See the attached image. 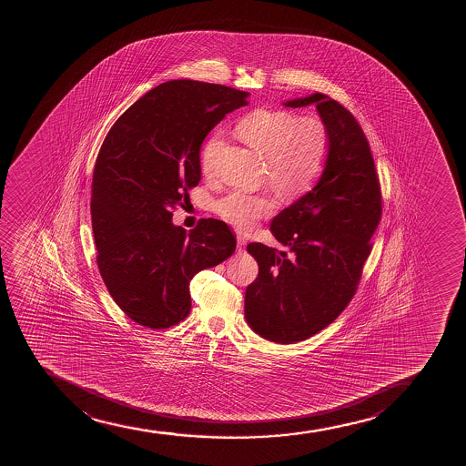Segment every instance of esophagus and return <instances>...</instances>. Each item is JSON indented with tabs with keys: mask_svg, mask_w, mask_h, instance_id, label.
<instances>
[{
	"mask_svg": "<svg viewBox=\"0 0 466 466\" xmlns=\"http://www.w3.org/2000/svg\"><path fill=\"white\" fill-rule=\"evenodd\" d=\"M236 241H238V250H239V252H244V248H246L247 244L246 239H244L242 236H238V238H236Z\"/></svg>",
	"mask_w": 466,
	"mask_h": 466,
	"instance_id": "obj_1",
	"label": "esophagus"
}]
</instances>
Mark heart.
Segmentation results:
<instances>
[{
    "mask_svg": "<svg viewBox=\"0 0 466 466\" xmlns=\"http://www.w3.org/2000/svg\"><path fill=\"white\" fill-rule=\"evenodd\" d=\"M236 130L247 145L266 157L268 180L288 196L309 191L327 169L331 156V134L317 115H301L286 108H257L244 115ZM222 146V132L209 134L200 150V167L211 174ZM214 213L236 230L247 231L273 213L268 194L230 193L216 198Z\"/></svg>",
    "mask_w": 466,
    "mask_h": 466,
    "instance_id": "obj_1",
    "label": "heart"
}]
</instances>
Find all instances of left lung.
I'll use <instances>...</instances> for the list:
<instances>
[{
  "label": "left lung",
  "mask_w": 466,
  "mask_h": 466,
  "mask_svg": "<svg viewBox=\"0 0 466 466\" xmlns=\"http://www.w3.org/2000/svg\"><path fill=\"white\" fill-rule=\"evenodd\" d=\"M310 104L329 128L331 156L312 191L270 224L289 253L261 242L247 246L259 272L247 286L246 320L270 342H301L340 316L358 290L382 214L380 178L364 130L327 95L284 102L294 108Z\"/></svg>",
  "instance_id": "1"
}]
</instances>
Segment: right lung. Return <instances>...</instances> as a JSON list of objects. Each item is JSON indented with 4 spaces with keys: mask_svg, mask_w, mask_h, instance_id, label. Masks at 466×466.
Masks as SVG:
<instances>
[{
    "mask_svg": "<svg viewBox=\"0 0 466 466\" xmlns=\"http://www.w3.org/2000/svg\"><path fill=\"white\" fill-rule=\"evenodd\" d=\"M247 96L219 84L165 82L130 106L102 143L90 205L97 268L115 303L141 327L185 320L194 275L235 252L225 222L200 219L187 233L172 224V209L200 182L205 137Z\"/></svg>",
    "mask_w": 466,
    "mask_h": 466,
    "instance_id": "1",
    "label": "right lung"
}]
</instances>
